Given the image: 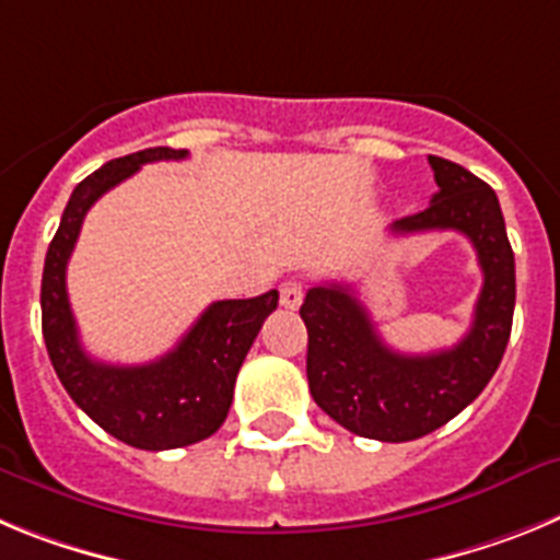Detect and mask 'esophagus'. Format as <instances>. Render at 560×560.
<instances>
[{
  "label": "esophagus",
  "instance_id": "esophagus-1",
  "mask_svg": "<svg viewBox=\"0 0 560 560\" xmlns=\"http://www.w3.org/2000/svg\"><path fill=\"white\" fill-rule=\"evenodd\" d=\"M303 296L305 289L300 280H285V283L280 285V305H283V308H300V305H303Z\"/></svg>",
  "mask_w": 560,
  "mask_h": 560
}]
</instances>
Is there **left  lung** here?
<instances>
[{"label":"left lung","instance_id":"left-lung-1","mask_svg":"<svg viewBox=\"0 0 560 560\" xmlns=\"http://www.w3.org/2000/svg\"><path fill=\"white\" fill-rule=\"evenodd\" d=\"M438 192L423 212L398 219L393 235L454 230L482 269L468 334L438 353H398L381 339L348 285H311L300 308L308 328V387L323 412L359 438L407 443L463 412L493 378L511 339L516 264L497 192L457 162L429 156Z\"/></svg>","mask_w":560,"mask_h":560}]
</instances>
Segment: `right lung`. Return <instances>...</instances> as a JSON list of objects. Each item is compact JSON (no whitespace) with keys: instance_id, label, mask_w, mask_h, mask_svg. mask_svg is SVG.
<instances>
[{"instance_id":"right-lung-1","label":"right lung","mask_w":560,"mask_h":560,"mask_svg":"<svg viewBox=\"0 0 560 560\" xmlns=\"http://www.w3.org/2000/svg\"><path fill=\"white\" fill-rule=\"evenodd\" d=\"M185 156L187 151L173 148H145L86 176L69 196L42 277L44 345L63 389L112 438L145 452L190 446L219 432L230 412L237 370L264 319L277 308V291L252 300H219L171 353L133 368L95 361L83 350L69 308L67 264L89 207L148 162Z\"/></svg>"}]
</instances>
